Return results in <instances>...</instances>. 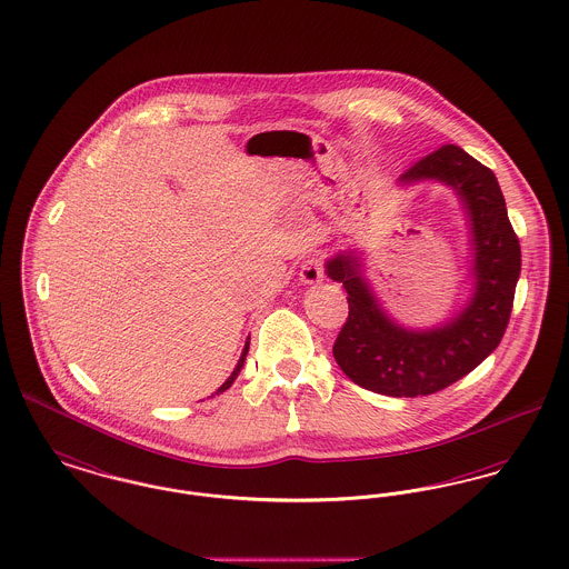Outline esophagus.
I'll list each match as a JSON object with an SVG mask.
<instances>
[{"label": "esophagus", "mask_w": 569, "mask_h": 569, "mask_svg": "<svg viewBox=\"0 0 569 569\" xmlns=\"http://www.w3.org/2000/svg\"><path fill=\"white\" fill-rule=\"evenodd\" d=\"M301 284H319L323 280V261L321 257H308L299 268Z\"/></svg>", "instance_id": "esophagus-1"}]
</instances>
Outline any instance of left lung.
Wrapping results in <instances>:
<instances>
[{"label": "left lung", "mask_w": 569, "mask_h": 569, "mask_svg": "<svg viewBox=\"0 0 569 569\" xmlns=\"http://www.w3.org/2000/svg\"><path fill=\"white\" fill-rule=\"evenodd\" d=\"M426 181L449 188L465 213L469 268L458 310L428 328L405 326L377 296L361 248L349 246L326 261V273L349 293L336 363L359 388L396 398L435 393L478 368L506 333L520 278V243L495 173L462 148L443 146L400 176L398 186Z\"/></svg>", "instance_id": "obj_1"}]
</instances>
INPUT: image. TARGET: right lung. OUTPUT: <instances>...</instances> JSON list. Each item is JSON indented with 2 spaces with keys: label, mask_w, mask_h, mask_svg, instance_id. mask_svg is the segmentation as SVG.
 Masks as SVG:
<instances>
[{
  "label": "right lung",
  "mask_w": 569,
  "mask_h": 569,
  "mask_svg": "<svg viewBox=\"0 0 569 569\" xmlns=\"http://www.w3.org/2000/svg\"><path fill=\"white\" fill-rule=\"evenodd\" d=\"M248 349H250V338H248V340H246V345H243V349H241V356H240V359H238V366H236V368H233V372H231V377H229V379H227V381H224V383H222V386H220V388L216 389V391H213V393H222V391H227V389H229V388H231V386H233V381H236V379H238V375H240L241 368H243V361H246V356H248ZM213 393H211V396H213Z\"/></svg>",
  "instance_id": "add662e5"
}]
</instances>
